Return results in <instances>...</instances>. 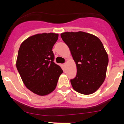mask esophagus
I'll use <instances>...</instances> for the list:
<instances>
[{"mask_svg":"<svg viewBox=\"0 0 124 124\" xmlns=\"http://www.w3.org/2000/svg\"><path fill=\"white\" fill-rule=\"evenodd\" d=\"M66 63H65L63 64V66H66Z\"/></svg>","mask_w":124,"mask_h":124,"instance_id":"1","label":"esophagus"}]
</instances>
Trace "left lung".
<instances>
[{"instance_id": "8db88e82", "label": "left lung", "mask_w": 124, "mask_h": 124, "mask_svg": "<svg viewBox=\"0 0 124 124\" xmlns=\"http://www.w3.org/2000/svg\"><path fill=\"white\" fill-rule=\"evenodd\" d=\"M61 38L69 47L76 65L77 75L70 83L83 94L94 93L104 82L108 56L101 41L87 32H65Z\"/></svg>"}]
</instances>
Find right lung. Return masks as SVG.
<instances>
[{
	"label": "right lung",
	"mask_w": 124,
	"mask_h": 124,
	"mask_svg": "<svg viewBox=\"0 0 124 124\" xmlns=\"http://www.w3.org/2000/svg\"><path fill=\"white\" fill-rule=\"evenodd\" d=\"M58 34H37L27 38L18 49L16 67L23 82L32 93L46 96L56 88L63 70L54 62L52 51Z\"/></svg>",
	"instance_id": "right-lung-1"
}]
</instances>
